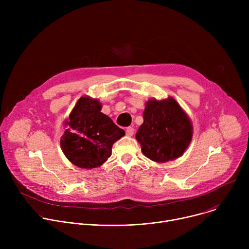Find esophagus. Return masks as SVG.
Wrapping results in <instances>:
<instances>
[{"instance_id":"1","label":"esophagus","mask_w":249,"mask_h":249,"mask_svg":"<svg viewBox=\"0 0 249 249\" xmlns=\"http://www.w3.org/2000/svg\"><path fill=\"white\" fill-rule=\"evenodd\" d=\"M134 134V128L133 127H127L126 128V136L131 137Z\"/></svg>"}]
</instances>
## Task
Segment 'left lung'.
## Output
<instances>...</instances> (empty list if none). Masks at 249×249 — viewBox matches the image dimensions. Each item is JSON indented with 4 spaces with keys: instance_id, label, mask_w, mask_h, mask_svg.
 Returning <instances> with one entry per match:
<instances>
[{
    "instance_id": "8db88e82",
    "label": "left lung",
    "mask_w": 249,
    "mask_h": 249,
    "mask_svg": "<svg viewBox=\"0 0 249 249\" xmlns=\"http://www.w3.org/2000/svg\"><path fill=\"white\" fill-rule=\"evenodd\" d=\"M145 105L144 122L136 134L142 153L159 163L182 157L193 136L187 113L172 96L151 98Z\"/></svg>"
}]
</instances>
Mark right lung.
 Returning a JSON list of instances; mask_svg holds the SVG:
<instances>
[{
  "label": "right lung",
  "mask_w": 249,
  "mask_h": 249,
  "mask_svg": "<svg viewBox=\"0 0 249 249\" xmlns=\"http://www.w3.org/2000/svg\"><path fill=\"white\" fill-rule=\"evenodd\" d=\"M101 108L98 99L82 96L64 121L61 149L78 167L91 169L102 165L111 156L113 144L125 135Z\"/></svg>",
  "instance_id": "right-lung-1"
}]
</instances>
